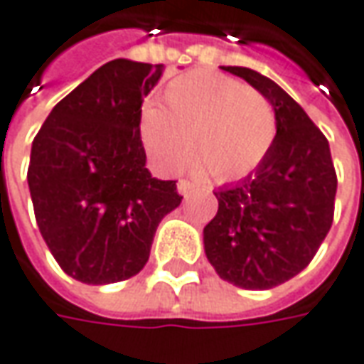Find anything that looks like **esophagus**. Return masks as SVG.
I'll use <instances>...</instances> for the list:
<instances>
[{"mask_svg": "<svg viewBox=\"0 0 364 364\" xmlns=\"http://www.w3.org/2000/svg\"><path fill=\"white\" fill-rule=\"evenodd\" d=\"M191 189H193V183L187 181V179H181V181L177 183V191L181 193L183 198H187L191 193Z\"/></svg>", "mask_w": 364, "mask_h": 364, "instance_id": "esophagus-1", "label": "esophagus"}]
</instances>
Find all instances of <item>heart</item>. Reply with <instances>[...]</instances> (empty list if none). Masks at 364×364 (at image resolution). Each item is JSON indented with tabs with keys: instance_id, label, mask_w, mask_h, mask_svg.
Returning <instances> with one entry per match:
<instances>
[{
	"instance_id": "1",
	"label": "heart",
	"mask_w": 364,
	"mask_h": 364,
	"mask_svg": "<svg viewBox=\"0 0 364 364\" xmlns=\"http://www.w3.org/2000/svg\"><path fill=\"white\" fill-rule=\"evenodd\" d=\"M138 134L151 165L161 175L179 173L199 161L198 173L215 181H238L267 159L277 138V116L261 91L212 71L173 79L163 103L146 105Z\"/></svg>"
}]
</instances>
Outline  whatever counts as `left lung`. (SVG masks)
I'll return each mask as SVG.
<instances>
[{
	"label": "left lung",
	"mask_w": 364,
	"mask_h": 364,
	"mask_svg": "<svg viewBox=\"0 0 364 364\" xmlns=\"http://www.w3.org/2000/svg\"><path fill=\"white\" fill-rule=\"evenodd\" d=\"M271 102L277 138L242 181L215 193L218 213L203 228L215 273L242 289H271L301 273L334 220L336 171L326 136L304 107L261 73L222 67Z\"/></svg>",
	"instance_id": "1"
}]
</instances>
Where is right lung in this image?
<instances>
[{
  "label": "right lung",
  "mask_w": 364,
  "mask_h": 364,
  "mask_svg": "<svg viewBox=\"0 0 364 364\" xmlns=\"http://www.w3.org/2000/svg\"><path fill=\"white\" fill-rule=\"evenodd\" d=\"M163 65L116 58L53 107L32 142L28 187L60 269L89 285L142 271L159 222L181 196L146 168L138 124Z\"/></svg>",
  "instance_id": "add662e5"
}]
</instances>
